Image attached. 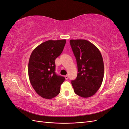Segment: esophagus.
<instances>
[{
  "label": "esophagus",
  "instance_id": "34e87169",
  "mask_svg": "<svg viewBox=\"0 0 129 129\" xmlns=\"http://www.w3.org/2000/svg\"><path fill=\"white\" fill-rule=\"evenodd\" d=\"M65 78L66 80H68V79H69V76H68V75H66V76H65Z\"/></svg>",
  "mask_w": 129,
  "mask_h": 129
}]
</instances>
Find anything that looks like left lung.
I'll return each mask as SVG.
<instances>
[{
	"label": "left lung",
	"mask_w": 129,
	"mask_h": 129,
	"mask_svg": "<svg viewBox=\"0 0 129 129\" xmlns=\"http://www.w3.org/2000/svg\"><path fill=\"white\" fill-rule=\"evenodd\" d=\"M76 59L78 74L71 81L76 94L87 98L94 95L100 88L104 76V64L99 49L86 40H70Z\"/></svg>",
	"instance_id": "1"
}]
</instances>
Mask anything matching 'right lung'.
<instances>
[{
  "label": "right lung",
  "instance_id": "1",
  "mask_svg": "<svg viewBox=\"0 0 129 129\" xmlns=\"http://www.w3.org/2000/svg\"><path fill=\"white\" fill-rule=\"evenodd\" d=\"M66 40H48L33 51L28 64L30 83L36 93L43 98L51 99L58 95L65 77L55 72V60L61 54Z\"/></svg>",
  "mask_w": 129,
  "mask_h": 129
}]
</instances>
